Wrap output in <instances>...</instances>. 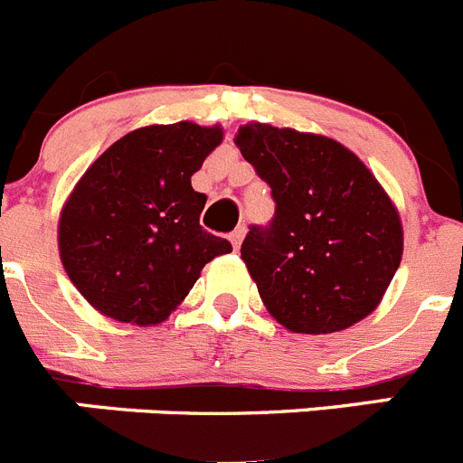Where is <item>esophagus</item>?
I'll return each instance as SVG.
<instances>
[{"label": "esophagus", "mask_w": 463, "mask_h": 463, "mask_svg": "<svg viewBox=\"0 0 463 463\" xmlns=\"http://www.w3.org/2000/svg\"><path fill=\"white\" fill-rule=\"evenodd\" d=\"M245 236V227H236L232 234H229V241H232V245H234V250H239L241 248V241H243Z\"/></svg>", "instance_id": "esophagus-1"}]
</instances>
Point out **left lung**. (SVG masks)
<instances>
[{
  "instance_id": "left-lung-1",
  "label": "left lung",
  "mask_w": 463,
  "mask_h": 463,
  "mask_svg": "<svg viewBox=\"0 0 463 463\" xmlns=\"http://www.w3.org/2000/svg\"><path fill=\"white\" fill-rule=\"evenodd\" d=\"M236 146L271 187L276 215L241 260L269 313L294 334H334L373 313L403 255L390 194L362 159L322 134L248 122Z\"/></svg>"
}]
</instances>
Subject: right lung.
<instances>
[{
	"mask_svg": "<svg viewBox=\"0 0 463 463\" xmlns=\"http://www.w3.org/2000/svg\"><path fill=\"white\" fill-rule=\"evenodd\" d=\"M222 127H138L88 166L67 196L57 248L69 280L101 315L137 326L169 320L208 261L232 252L199 224L206 194L192 175Z\"/></svg>",
	"mask_w": 463,
	"mask_h": 463,
	"instance_id": "1",
	"label": "right lung"
}]
</instances>
